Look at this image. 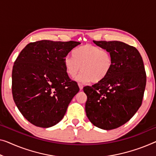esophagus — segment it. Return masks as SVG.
Returning a JSON list of instances; mask_svg holds the SVG:
<instances>
[{
  "label": "esophagus",
  "mask_w": 156,
  "mask_h": 156,
  "mask_svg": "<svg viewBox=\"0 0 156 156\" xmlns=\"http://www.w3.org/2000/svg\"><path fill=\"white\" fill-rule=\"evenodd\" d=\"M78 86H79V88H80V90H83V85H82V84H81V83H78Z\"/></svg>",
  "instance_id": "34e87169"
}]
</instances>
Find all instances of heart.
<instances>
[{"label":"heart","mask_w":156,"mask_h":156,"mask_svg":"<svg viewBox=\"0 0 156 156\" xmlns=\"http://www.w3.org/2000/svg\"><path fill=\"white\" fill-rule=\"evenodd\" d=\"M73 56H66L64 59L65 70L70 77L73 78L81 69L82 72L78 79L82 82H101L113 68L111 53L92 44H86L75 49Z\"/></svg>","instance_id":"obj_1"}]
</instances>
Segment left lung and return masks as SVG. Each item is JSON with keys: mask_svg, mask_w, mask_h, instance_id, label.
<instances>
[{"mask_svg": "<svg viewBox=\"0 0 156 156\" xmlns=\"http://www.w3.org/2000/svg\"><path fill=\"white\" fill-rule=\"evenodd\" d=\"M111 53L113 68L101 82L83 87L87 95L85 112L94 126L118 128L131 119L142 103L146 75L136 49L120 41H95Z\"/></svg>", "mask_w": 156, "mask_h": 156, "instance_id": "8db88e82", "label": "left lung"}]
</instances>
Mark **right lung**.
Returning <instances> with one entry per match:
<instances>
[{
  "label": "right lung",
  "instance_id": "right-lung-1",
  "mask_svg": "<svg viewBox=\"0 0 156 156\" xmlns=\"http://www.w3.org/2000/svg\"><path fill=\"white\" fill-rule=\"evenodd\" d=\"M79 42L43 40L30 43L14 63L12 92L28 121L48 128L61 121L79 91L66 73L64 59Z\"/></svg>",
  "mask_w": 156,
  "mask_h": 156
}]
</instances>
